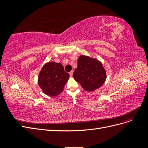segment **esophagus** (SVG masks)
Returning <instances> with one entry per match:
<instances>
[{
  "label": "esophagus",
  "instance_id": "esophagus-1",
  "mask_svg": "<svg viewBox=\"0 0 148 148\" xmlns=\"http://www.w3.org/2000/svg\"><path fill=\"white\" fill-rule=\"evenodd\" d=\"M73 71H71L69 73V74H70V76L71 77H72V75H73Z\"/></svg>",
  "mask_w": 148,
  "mask_h": 148
}]
</instances>
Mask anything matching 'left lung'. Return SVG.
<instances>
[{"label": "left lung", "instance_id": "1", "mask_svg": "<svg viewBox=\"0 0 148 148\" xmlns=\"http://www.w3.org/2000/svg\"><path fill=\"white\" fill-rule=\"evenodd\" d=\"M76 82L87 91H94L101 87L106 80V71L101 62L87 56L81 55L78 66L73 74Z\"/></svg>", "mask_w": 148, "mask_h": 148}]
</instances>
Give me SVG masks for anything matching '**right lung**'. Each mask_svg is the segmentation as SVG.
<instances>
[{
  "mask_svg": "<svg viewBox=\"0 0 148 148\" xmlns=\"http://www.w3.org/2000/svg\"><path fill=\"white\" fill-rule=\"evenodd\" d=\"M70 75L65 72L60 63L49 62L45 64L38 75V83L42 92L49 96H56L64 91Z\"/></svg>",
  "mask_w": 148,
  "mask_h": 148,
  "instance_id": "1",
  "label": "right lung"
}]
</instances>
